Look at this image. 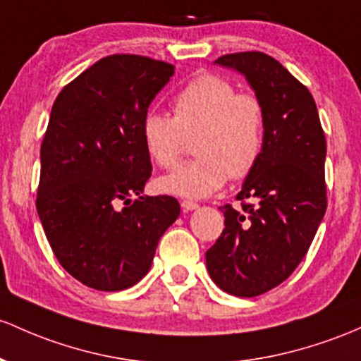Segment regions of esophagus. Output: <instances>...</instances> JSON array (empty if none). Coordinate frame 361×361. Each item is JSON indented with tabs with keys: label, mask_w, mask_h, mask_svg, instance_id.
<instances>
[{
	"label": "esophagus",
	"mask_w": 361,
	"mask_h": 361,
	"mask_svg": "<svg viewBox=\"0 0 361 361\" xmlns=\"http://www.w3.org/2000/svg\"><path fill=\"white\" fill-rule=\"evenodd\" d=\"M199 207V204H195V202H192V200H183L181 202V209H183V211H195V209Z\"/></svg>",
	"instance_id": "34e87169"
}]
</instances>
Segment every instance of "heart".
Masks as SVG:
<instances>
[{
    "label": "heart",
    "instance_id": "b5f03b06",
    "mask_svg": "<svg viewBox=\"0 0 361 361\" xmlns=\"http://www.w3.org/2000/svg\"><path fill=\"white\" fill-rule=\"evenodd\" d=\"M174 118L149 111L142 120V140L150 159L169 169L180 161L185 138L193 137L197 157L161 178L157 187L171 195L204 199L228 178L240 180L253 171L265 145L267 113L253 92L219 75H202L176 94Z\"/></svg>",
    "mask_w": 361,
    "mask_h": 361
}]
</instances>
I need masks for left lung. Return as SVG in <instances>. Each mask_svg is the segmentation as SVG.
Masks as SVG:
<instances>
[{
  "label": "left lung",
  "mask_w": 361,
  "mask_h": 361,
  "mask_svg": "<svg viewBox=\"0 0 361 361\" xmlns=\"http://www.w3.org/2000/svg\"><path fill=\"white\" fill-rule=\"evenodd\" d=\"M216 65L245 75L267 113L262 157L236 195L241 209L221 207L224 229L205 252L214 283L252 298L286 281L310 248L327 207L326 135L312 94L277 59L247 51Z\"/></svg>",
  "instance_id": "8db88e82"
}]
</instances>
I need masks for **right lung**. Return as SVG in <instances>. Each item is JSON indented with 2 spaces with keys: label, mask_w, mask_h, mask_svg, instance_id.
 Here are the masks:
<instances>
[{
  "label": "right lung",
  "mask_w": 361,
  "mask_h": 361,
  "mask_svg": "<svg viewBox=\"0 0 361 361\" xmlns=\"http://www.w3.org/2000/svg\"><path fill=\"white\" fill-rule=\"evenodd\" d=\"M173 75L166 61L113 54L63 87L51 109L35 207L58 262L94 290L137 284L180 216L174 197L142 195L152 173L142 120Z\"/></svg>",
  "instance_id": "right-lung-1"
}]
</instances>
